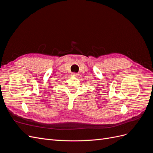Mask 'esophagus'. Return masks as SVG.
Instances as JSON below:
<instances>
[{
  "instance_id": "obj_1",
  "label": "esophagus",
  "mask_w": 153,
  "mask_h": 153,
  "mask_svg": "<svg viewBox=\"0 0 153 153\" xmlns=\"http://www.w3.org/2000/svg\"><path fill=\"white\" fill-rule=\"evenodd\" d=\"M72 76H78V73H72Z\"/></svg>"
}]
</instances>
